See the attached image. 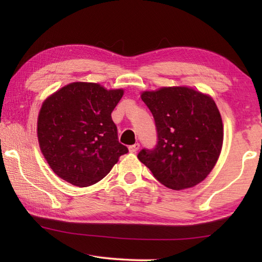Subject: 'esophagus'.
I'll return each mask as SVG.
<instances>
[{
	"mask_svg": "<svg viewBox=\"0 0 262 262\" xmlns=\"http://www.w3.org/2000/svg\"><path fill=\"white\" fill-rule=\"evenodd\" d=\"M129 152H136L137 150L140 149V144L139 143H135V144H133V145H129Z\"/></svg>",
	"mask_w": 262,
	"mask_h": 262,
	"instance_id": "esophagus-1",
	"label": "esophagus"
}]
</instances>
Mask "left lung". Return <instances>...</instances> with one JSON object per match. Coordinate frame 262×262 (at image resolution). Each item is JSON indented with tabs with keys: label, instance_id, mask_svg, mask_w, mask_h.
Segmentation results:
<instances>
[{
	"label": "left lung",
	"instance_id": "1",
	"mask_svg": "<svg viewBox=\"0 0 262 262\" xmlns=\"http://www.w3.org/2000/svg\"><path fill=\"white\" fill-rule=\"evenodd\" d=\"M141 98L156 122L158 143L137 155L166 187L180 190L205 180L223 145V122L215 100L189 86L143 91Z\"/></svg>",
	"mask_w": 262,
	"mask_h": 262
}]
</instances>
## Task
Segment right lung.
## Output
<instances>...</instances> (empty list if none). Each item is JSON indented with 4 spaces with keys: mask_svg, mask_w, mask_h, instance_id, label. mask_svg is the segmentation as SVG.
I'll return each mask as SVG.
<instances>
[{
    "mask_svg": "<svg viewBox=\"0 0 262 262\" xmlns=\"http://www.w3.org/2000/svg\"><path fill=\"white\" fill-rule=\"evenodd\" d=\"M123 92L98 83L74 82L43 100L37 121L38 142L59 178L78 187L91 186L128 152L119 143L111 117Z\"/></svg>",
    "mask_w": 262,
    "mask_h": 262,
    "instance_id": "add662e5",
    "label": "right lung"
}]
</instances>
